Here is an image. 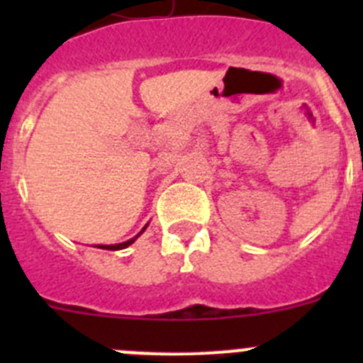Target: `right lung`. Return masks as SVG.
Here are the masks:
<instances>
[{
    "label": "right lung",
    "instance_id": "obj_1",
    "mask_svg": "<svg viewBox=\"0 0 363 363\" xmlns=\"http://www.w3.org/2000/svg\"><path fill=\"white\" fill-rule=\"evenodd\" d=\"M142 234V233H140ZM140 234H138V236H140ZM136 236V238H138ZM136 238H133V240H129V242H123V243H118V245H99V249H107V251H120V249H125V247H129L130 243H134V240Z\"/></svg>",
    "mask_w": 363,
    "mask_h": 363
}]
</instances>
